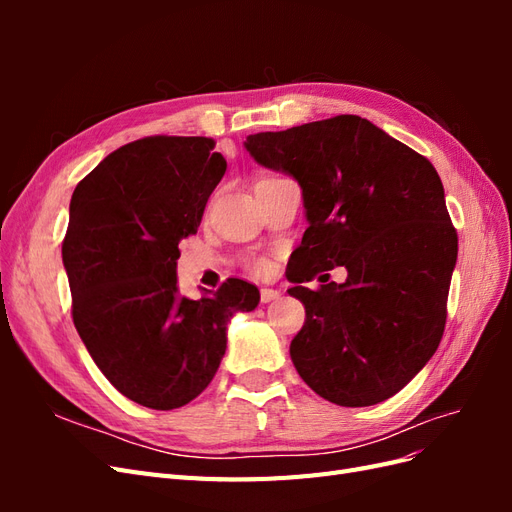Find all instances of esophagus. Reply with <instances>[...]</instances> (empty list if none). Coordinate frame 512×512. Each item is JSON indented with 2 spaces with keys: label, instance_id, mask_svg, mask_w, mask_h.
Returning <instances> with one entry per match:
<instances>
[{
  "label": "esophagus",
  "instance_id": "34e87169",
  "mask_svg": "<svg viewBox=\"0 0 512 512\" xmlns=\"http://www.w3.org/2000/svg\"><path fill=\"white\" fill-rule=\"evenodd\" d=\"M282 292L280 290H273V288H260V301L262 303H271L275 299H280Z\"/></svg>",
  "mask_w": 512,
  "mask_h": 512
}]
</instances>
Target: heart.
Here are the masks:
<instances>
[{"instance_id":"obj_1","label":"heart","mask_w":512,"mask_h":512,"mask_svg":"<svg viewBox=\"0 0 512 512\" xmlns=\"http://www.w3.org/2000/svg\"><path fill=\"white\" fill-rule=\"evenodd\" d=\"M252 269H254L256 273H267V269H269V262H267L265 258H256V260L252 262Z\"/></svg>"}]
</instances>
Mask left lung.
Masks as SVG:
<instances>
[{
  "instance_id": "8db88e82",
  "label": "left lung",
  "mask_w": 512,
  "mask_h": 512,
  "mask_svg": "<svg viewBox=\"0 0 512 512\" xmlns=\"http://www.w3.org/2000/svg\"><path fill=\"white\" fill-rule=\"evenodd\" d=\"M245 149L299 181L309 228L294 250L290 297L305 324L290 359L337 406L393 397L438 350L457 230L433 164L359 115L247 136ZM346 266L344 285L300 284ZM324 275H320L322 280Z\"/></svg>"
}]
</instances>
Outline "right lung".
Listing matches in <instances>:
<instances>
[{"label": "right lung", "instance_id": "add662e5", "mask_svg": "<svg viewBox=\"0 0 512 512\" xmlns=\"http://www.w3.org/2000/svg\"><path fill=\"white\" fill-rule=\"evenodd\" d=\"M205 136H147L119 147L76 185L61 258L72 320L115 389L153 410L203 393L226 352L237 312L260 301L230 277L192 301L177 290L179 241L196 235L226 173Z\"/></svg>", "mask_w": 512, "mask_h": 512}]
</instances>
